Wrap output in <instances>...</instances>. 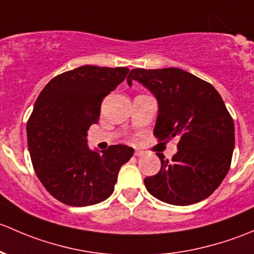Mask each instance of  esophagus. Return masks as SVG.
Wrapping results in <instances>:
<instances>
[{
  "label": "esophagus",
  "instance_id": "1",
  "mask_svg": "<svg viewBox=\"0 0 254 254\" xmlns=\"http://www.w3.org/2000/svg\"><path fill=\"white\" fill-rule=\"evenodd\" d=\"M134 155H135V156H143V155H144V151H142V150H135V151H134Z\"/></svg>",
  "mask_w": 254,
  "mask_h": 254
}]
</instances>
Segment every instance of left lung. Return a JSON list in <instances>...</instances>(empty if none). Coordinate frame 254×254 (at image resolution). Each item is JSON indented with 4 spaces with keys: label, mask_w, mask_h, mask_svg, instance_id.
<instances>
[{
    "label": "left lung",
    "mask_w": 254,
    "mask_h": 254,
    "mask_svg": "<svg viewBox=\"0 0 254 254\" xmlns=\"http://www.w3.org/2000/svg\"><path fill=\"white\" fill-rule=\"evenodd\" d=\"M142 83L159 103L154 135L179 140L171 160L161 153V169L145 177L148 192L161 202L190 205L208 198L220 186L231 165L235 125L216 89L180 68L129 72L127 83Z\"/></svg>",
    "instance_id": "8db88e82"
}]
</instances>
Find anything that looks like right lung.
<instances>
[{
  "mask_svg": "<svg viewBox=\"0 0 254 254\" xmlns=\"http://www.w3.org/2000/svg\"><path fill=\"white\" fill-rule=\"evenodd\" d=\"M127 67L83 66L52 78L39 94L27 122L28 148L36 176L64 204L93 205L112 194L133 148L110 145L99 154L87 145L101 101L126 78Z\"/></svg>",
  "mask_w": 254,
  "mask_h": 254,
  "instance_id": "obj_1",
  "label": "right lung"
}]
</instances>
